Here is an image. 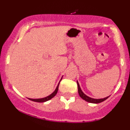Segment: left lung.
Masks as SVG:
<instances>
[{"label":"left lung","mask_w":130,"mask_h":130,"mask_svg":"<svg viewBox=\"0 0 130 130\" xmlns=\"http://www.w3.org/2000/svg\"><path fill=\"white\" fill-rule=\"evenodd\" d=\"M77 82V87H78V94H79L80 97L82 99H83L84 100L86 101L89 102V103H95V104H98V103H102V102H103L104 101H105L106 99H107V98L109 97V96H108V97H107V98H104V99H93V98H89V97H88L87 95H86V94H85L82 91L80 87L79 84H78V82Z\"/></svg>","instance_id":"left-lung-1"}]
</instances>
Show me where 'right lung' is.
Here are the masks:
<instances>
[{"label": "right lung", "mask_w": 130, "mask_h": 130, "mask_svg": "<svg viewBox=\"0 0 130 130\" xmlns=\"http://www.w3.org/2000/svg\"><path fill=\"white\" fill-rule=\"evenodd\" d=\"M61 80H60V81H61ZM59 84H60V82H59ZM59 84H58V85L57 88H56L55 90V91L53 92L52 93V94H50V95H48V96L46 97V98H42V99H29V100H31V101H32L38 102V103H44V102L47 101H49L50 99H51L52 98H53V97H54L55 95L56 94H57L58 90Z\"/></svg>", "instance_id": "add662e5"}]
</instances>
